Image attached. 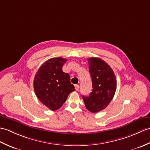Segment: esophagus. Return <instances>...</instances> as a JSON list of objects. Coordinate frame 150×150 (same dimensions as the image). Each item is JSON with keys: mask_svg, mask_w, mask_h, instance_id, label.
I'll return each instance as SVG.
<instances>
[{"mask_svg": "<svg viewBox=\"0 0 150 150\" xmlns=\"http://www.w3.org/2000/svg\"><path fill=\"white\" fill-rule=\"evenodd\" d=\"M75 90H77V91H78L79 89V86L78 84H75Z\"/></svg>", "mask_w": 150, "mask_h": 150, "instance_id": "esophagus-1", "label": "esophagus"}]
</instances>
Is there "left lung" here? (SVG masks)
Returning <instances> with one entry per match:
<instances>
[{"label": "left lung", "instance_id": "8db88e82", "mask_svg": "<svg viewBox=\"0 0 150 150\" xmlns=\"http://www.w3.org/2000/svg\"><path fill=\"white\" fill-rule=\"evenodd\" d=\"M93 90L89 96L82 98L86 108L92 113L105 109L113 99L117 89L115 75L111 67L97 57L88 59Z\"/></svg>", "mask_w": 150, "mask_h": 150}]
</instances>
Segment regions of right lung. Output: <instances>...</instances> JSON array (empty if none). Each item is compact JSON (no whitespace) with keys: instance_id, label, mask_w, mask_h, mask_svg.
<instances>
[{"instance_id":"add662e5","label":"right lung","mask_w":150,"mask_h":150,"mask_svg":"<svg viewBox=\"0 0 150 150\" xmlns=\"http://www.w3.org/2000/svg\"><path fill=\"white\" fill-rule=\"evenodd\" d=\"M67 59L55 57L46 60L38 69L33 81L37 98L50 110L55 111L62 106L70 93L75 91L70 76L62 71Z\"/></svg>"}]
</instances>
